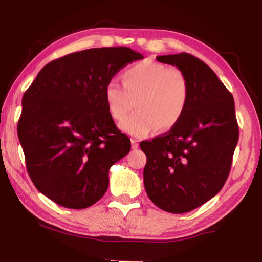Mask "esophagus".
Returning <instances> with one entry per match:
<instances>
[{"label":"esophagus","instance_id":"esophagus-1","mask_svg":"<svg viewBox=\"0 0 262 262\" xmlns=\"http://www.w3.org/2000/svg\"><path fill=\"white\" fill-rule=\"evenodd\" d=\"M132 148L133 149H137L139 148V141H137L136 139H132Z\"/></svg>","mask_w":262,"mask_h":262}]
</instances>
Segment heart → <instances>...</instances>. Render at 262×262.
<instances>
[{"label": "heart", "mask_w": 262, "mask_h": 262, "mask_svg": "<svg viewBox=\"0 0 262 262\" xmlns=\"http://www.w3.org/2000/svg\"><path fill=\"white\" fill-rule=\"evenodd\" d=\"M123 85L115 79L106 84L104 97L114 120L122 121L137 101L139 110L123 121V132L145 137L159 127H174L183 118L189 100V84L183 70L152 61H142L122 74Z\"/></svg>", "instance_id": "1"}]
</instances>
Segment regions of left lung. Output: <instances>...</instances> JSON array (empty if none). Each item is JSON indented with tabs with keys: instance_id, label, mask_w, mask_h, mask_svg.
Segmentation results:
<instances>
[{
	"instance_id": "left-lung-1",
	"label": "left lung",
	"mask_w": 262,
	"mask_h": 262,
	"mask_svg": "<svg viewBox=\"0 0 262 262\" xmlns=\"http://www.w3.org/2000/svg\"><path fill=\"white\" fill-rule=\"evenodd\" d=\"M157 61L183 70L189 100L174 127L140 143L147 156L144 187L158 208L184 214L214 198L228 179L239 137L234 101L198 57L180 53L157 56Z\"/></svg>"
}]
</instances>
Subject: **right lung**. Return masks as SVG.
Returning a JSON list of instances; mask_svg holds the SVG:
<instances>
[{"instance_id":"right-lung-1","label":"right lung","mask_w":262,"mask_h":262,"mask_svg":"<svg viewBox=\"0 0 262 262\" xmlns=\"http://www.w3.org/2000/svg\"><path fill=\"white\" fill-rule=\"evenodd\" d=\"M143 55L128 47L72 53L47 63L21 100L18 139L39 192L84 209L108 188V171L130 151L106 105V84Z\"/></svg>"}]
</instances>
